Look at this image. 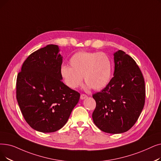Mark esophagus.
Segmentation results:
<instances>
[{"instance_id": "esophagus-1", "label": "esophagus", "mask_w": 161, "mask_h": 161, "mask_svg": "<svg viewBox=\"0 0 161 161\" xmlns=\"http://www.w3.org/2000/svg\"><path fill=\"white\" fill-rule=\"evenodd\" d=\"M87 95H86V94H81L80 99H81V100H83V99H85L86 98H87Z\"/></svg>"}]
</instances>
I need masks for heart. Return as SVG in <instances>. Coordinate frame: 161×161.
<instances>
[{
    "instance_id": "obj_1",
    "label": "heart",
    "mask_w": 161,
    "mask_h": 161,
    "mask_svg": "<svg viewBox=\"0 0 161 161\" xmlns=\"http://www.w3.org/2000/svg\"><path fill=\"white\" fill-rule=\"evenodd\" d=\"M69 67H61L60 75L71 89L81 86L83 77L87 87L96 91L105 87L110 80L112 62L103 53L80 51L69 58Z\"/></svg>"
}]
</instances>
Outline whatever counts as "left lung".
Instances as JSON below:
<instances>
[{"instance_id": "1", "label": "left lung", "mask_w": 161, "mask_h": 161, "mask_svg": "<svg viewBox=\"0 0 161 161\" xmlns=\"http://www.w3.org/2000/svg\"><path fill=\"white\" fill-rule=\"evenodd\" d=\"M113 78L100 92L93 95L96 107L92 118L103 131L121 134L137 122L145 99V81L136 61L125 52L114 53Z\"/></svg>"}]
</instances>
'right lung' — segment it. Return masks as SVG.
I'll use <instances>...</instances> for the list:
<instances>
[{"mask_svg": "<svg viewBox=\"0 0 161 161\" xmlns=\"http://www.w3.org/2000/svg\"><path fill=\"white\" fill-rule=\"evenodd\" d=\"M59 51L56 45L35 51L17 76L16 99L21 112L33 129L43 133L63 127L80 97L62 81Z\"/></svg>", "mask_w": 161, "mask_h": 161, "instance_id": "add662e5", "label": "right lung"}]
</instances>
